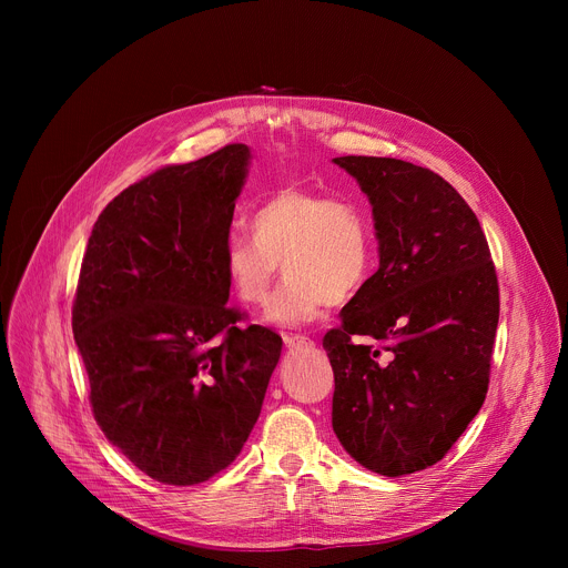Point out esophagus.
Wrapping results in <instances>:
<instances>
[{"instance_id": "1", "label": "esophagus", "mask_w": 568, "mask_h": 568, "mask_svg": "<svg viewBox=\"0 0 568 568\" xmlns=\"http://www.w3.org/2000/svg\"><path fill=\"white\" fill-rule=\"evenodd\" d=\"M283 342H285L287 348H310V346H314V342L305 335H285Z\"/></svg>"}]
</instances>
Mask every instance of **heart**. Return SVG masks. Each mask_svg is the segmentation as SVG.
I'll return each mask as SVG.
<instances>
[{
	"label": "heart",
	"instance_id": "heart-1",
	"mask_svg": "<svg viewBox=\"0 0 568 568\" xmlns=\"http://www.w3.org/2000/svg\"><path fill=\"white\" fill-rule=\"evenodd\" d=\"M252 233L226 237L224 276L242 303L261 305L281 263L287 278L270 301L267 318L283 326L353 298L371 274L373 229L351 202L287 186L254 211Z\"/></svg>",
	"mask_w": 568,
	"mask_h": 568
}]
</instances>
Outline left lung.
<instances>
[{
	"label": "left lung",
	"mask_w": 568,
	"mask_h": 568,
	"mask_svg": "<svg viewBox=\"0 0 568 568\" xmlns=\"http://www.w3.org/2000/svg\"><path fill=\"white\" fill-rule=\"evenodd\" d=\"M333 161L368 195L379 240V270L323 337L333 429L371 471L414 474L445 458L488 393L497 270L474 211L434 171L390 156Z\"/></svg>",
	"instance_id": "1"
}]
</instances>
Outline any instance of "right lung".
Returning a JSON list of instances; mask_svg holds the SVG:
<instances>
[{
  "instance_id": "1",
  "label": "right lung",
  "mask_w": 568,
  "mask_h": 568,
  "mask_svg": "<svg viewBox=\"0 0 568 568\" xmlns=\"http://www.w3.org/2000/svg\"><path fill=\"white\" fill-rule=\"evenodd\" d=\"M250 164L229 143L164 166L99 215L71 307L92 414L166 485L204 483L247 443L283 339L226 305L222 250Z\"/></svg>"
}]
</instances>
